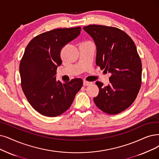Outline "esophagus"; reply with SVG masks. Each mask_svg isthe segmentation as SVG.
Wrapping results in <instances>:
<instances>
[{
	"label": "esophagus",
	"instance_id": "1",
	"mask_svg": "<svg viewBox=\"0 0 159 159\" xmlns=\"http://www.w3.org/2000/svg\"><path fill=\"white\" fill-rule=\"evenodd\" d=\"M92 84V82L91 81H86V80H84V86H86V85H89Z\"/></svg>",
	"mask_w": 159,
	"mask_h": 159
}]
</instances>
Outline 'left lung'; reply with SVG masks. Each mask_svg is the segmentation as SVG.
Segmentation results:
<instances>
[{
	"instance_id": "left-lung-1",
	"label": "left lung",
	"mask_w": 159,
	"mask_h": 159,
	"mask_svg": "<svg viewBox=\"0 0 159 159\" xmlns=\"http://www.w3.org/2000/svg\"><path fill=\"white\" fill-rule=\"evenodd\" d=\"M83 29L96 44L97 65L111 74L109 85L96 82L99 93L94 103L107 114L122 112L134 102L142 84V61L135 43L116 27L89 25Z\"/></svg>"
}]
</instances>
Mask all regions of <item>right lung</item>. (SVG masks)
<instances>
[{
    "label": "right lung",
    "instance_id": "add662e5",
    "mask_svg": "<svg viewBox=\"0 0 159 159\" xmlns=\"http://www.w3.org/2000/svg\"><path fill=\"white\" fill-rule=\"evenodd\" d=\"M80 27L57 29L33 38L20 64L21 85L29 104L42 115L56 117L70 107L83 85L81 78L62 84L56 80L61 51L80 34Z\"/></svg>",
    "mask_w": 159,
    "mask_h": 159
}]
</instances>
